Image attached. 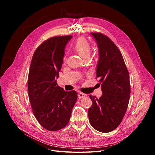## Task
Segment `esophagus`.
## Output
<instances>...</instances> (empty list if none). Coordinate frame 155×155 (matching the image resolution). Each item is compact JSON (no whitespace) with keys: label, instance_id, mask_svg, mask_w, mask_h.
I'll return each instance as SVG.
<instances>
[{"label":"esophagus","instance_id":"34e87169","mask_svg":"<svg viewBox=\"0 0 155 155\" xmlns=\"http://www.w3.org/2000/svg\"><path fill=\"white\" fill-rule=\"evenodd\" d=\"M86 96V94H84V93H82V92H79L78 94V99H82V98H84V97Z\"/></svg>","mask_w":155,"mask_h":155}]
</instances>
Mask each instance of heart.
<instances>
[{"label": "heart", "instance_id": "heart-1", "mask_svg": "<svg viewBox=\"0 0 155 155\" xmlns=\"http://www.w3.org/2000/svg\"><path fill=\"white\" fill-rule=\"evenodd\" d=\"M75 50L82 58H89L91 53V46L87 41L84 38H80L74 45Z\"/></svg>", "mask_w": 155, "mask_h": 155}]
</instances>
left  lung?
<instances>
[{"mask_svg":"<svg viewBox=\"0 0 155 155\" xmlns=\"http://www.w3.org/2000/svg\"><path fill=\"white\" fill-rule=\"evenodd\" d=\"M99 49L96 77L99 78L102 95H89L92 105L88 116L97 131L109 133L117 127L126 112L131 93L129 76L120 51L113 41L101 33H91Z\"/></svg>","mask_w":155,"mask_h":155,"instance_id":"8db88e82","label":"left lung"}]
</instances>
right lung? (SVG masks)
<instances>
[{"mask_svg": "<svg viewBox=\"0 0 155 155\" xmlns=\"http://www.w3.org/2000/svg\"><path fill=\"white\" fill-rule=\"evenodd\" d=\"M72 36H56L45 41L32 56L28 79L29 99L38 123L48 131L67 125L77 100L75 91L66 92L57 84L64 49Z\"/></svg>", "mask_w": 155, "mask_h": 155, "instance_id": "add662e5", "label": "right lung"}]
</instances>
